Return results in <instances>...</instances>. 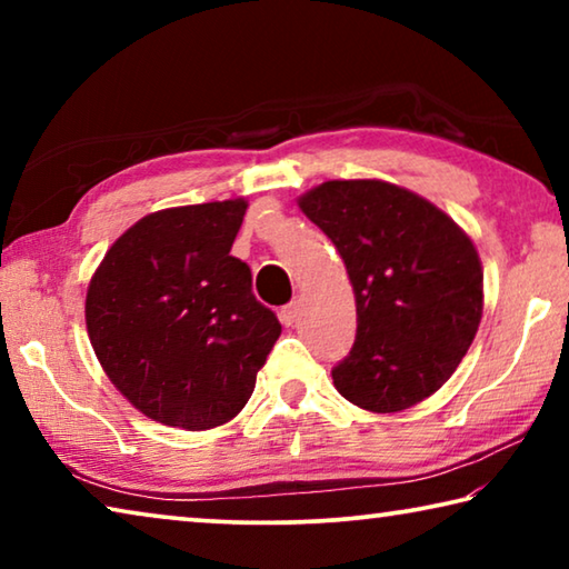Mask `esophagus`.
<instances>
[{
    "mask_svg": "<svg viewBox=\"0 0 569 569\" xmlns=\"http://www.w3.org/2000/svg\"><path fill=\"white\" fill-rule=\"evenodd\" d=\"M296 316H298V301H291V303H286L281 308V323L283 326H293Z\"/></svg>",
    "mask_w": 569,
    "mask_h": 569,
    "instance_id": "esophagus-1",
    "label": "esophagus"
}]
</instances>
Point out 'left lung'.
<instances>
[{
  "label": "left lung",
  "instance_id": "8db88e82",
  "mask_svg": "<svg viewBox=\"0 0 569 569\" xmlns=\"http://www.w3.org/2000/svg\"><path fill=\"white\" fill-rule=\"evenodd\" d=\"M298 206L331 238L356 296V341L333 387L377 413L431 397L481 319L471 240L429 200L381 180H329Z\"/></svg>",
  "mask_w": 569,
  "mask_h": 569
}]
</instances>
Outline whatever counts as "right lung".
I'll return each instance as SVG.
<instances>
[{"mask_svg":"<svg viewBox=\"0 0 569 569\" xmlns=\"http://www.w3.org/2000/svg\"><path fill=\"white\" fill-rule=\"evenodd\" d=\"M246 200L168 208L114 240L84 319L104 373L134 409L200 431L233 419L281 336L230 256Z\"/></svg>","mask_w":569,"mask_h":569,"instance_id":"1","label":"right lung"}]
</instances>
